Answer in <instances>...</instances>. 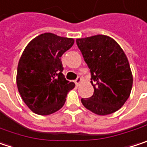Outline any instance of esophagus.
I'll return each instance as SVG.
<instances>
[{
  "mask_svg": "<svg viewBox=\"0 0 147 147\" xmlns=\"http://www.w3.org/2000/svg\"><path fill=\"white\" fill-rule=\"evenodd\" d=\"M74 82H75L76 85H77V86H79V84H81V82H82V79H81V78H78V79H76V80H75Z\"/></svg>",
  "mask_w": 147,
  "mask_h": 147,
  "instance_id": "34e87169",
  "label": "esophagus"
}]
</instances>
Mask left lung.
Masks as SVG:
<instances>
[{
  "instance_id": "obj_1",
  "label": "left lung",
  "mask_w": 147,
  "mask_h": 147,
  "mask_svg": "<svg viewBox=\"0 0 147 147\" xmlns=\"http://www.w3.org/2000/svg\"><path fill=\"white\" fill-rule=\"evenodd\" d=\"M77 45L90 69L94 94L81 99L91 112L106 115L121 109L131 94L133 76L128 58L109 36L78 38Z\"/></svg>"
}]
</instances>
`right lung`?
<instances>
[{
	"label": "right lung",
	"instance_id": "add662e5",
	"mask_svg": "<svg viewBox=\"0 0 147 147\" xmlns=\"http://www.w3.org/2000/svg\"><path fill=\"white\" fill-rule=\"evenodd\" d=\"M74 43L73 38L46 32L25 47L17 66L16 85L22 99L35 114L48 115L60 110L75 84L63 74L62 55Z\"/></svg>",
	"mask_w": 147,
	"mask_h": 147
}]
</instances>
